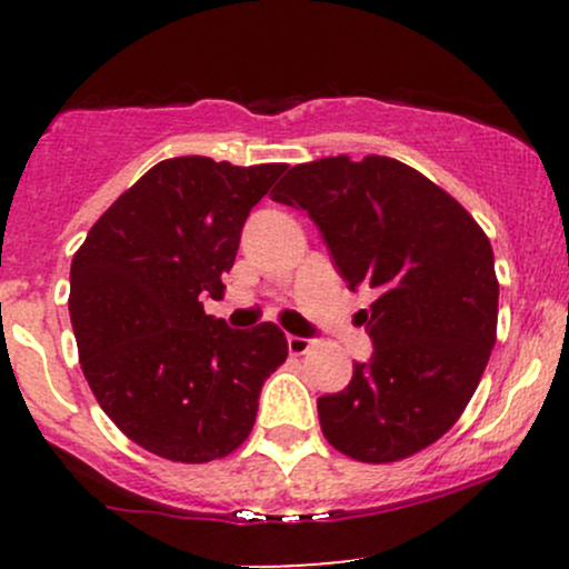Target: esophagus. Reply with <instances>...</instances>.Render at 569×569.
I'll return each mask as SVG.
<instances>
[{"instance_id":"1","label":"esophagus","mask_w":569,"mask_h":569,"mask_svg":"<svg viewBox=\"0 0 569 569\" xmlns=\"http://www.w3.org/2000/svg\"><path fill=\"white\" fill-rule=\"evenodd\" d=\"M286 342H289V352H291V356H305L307 350H312V345H316V339L289 335V337H286Z\"/></svg>"}]
</instances>
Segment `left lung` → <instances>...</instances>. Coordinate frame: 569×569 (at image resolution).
<instances>
[{"mask_svg":"<svg viewBox=\"0 0 569 569\" xmlns=\"http://www.w3.org/2000/svg\"><path fill=\"white\" fill-rule=\"evenodd\" d=\"M272 200L318 224L339 276L377 299L358 312L375 352L318 398L326 441L396 462L439 441L471 401L498 337V278L471 213L415 168L348 154L293 166Z\"/></svg>","mask_w":569,"mask_h":569,"instance_id":"left-lung-1","label":"left lung"}]
</instances>
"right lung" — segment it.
Here are the masks:
<instances>
[{
	"instance_id": "obj_1",
	"label": "right lung",
	"mask_w": 569,
	"mask_h": 569,
	"mask_svg": "<svg viewBox=\"0 0 569 569\" xmlns=\"http://www.w3.org/2000/svg\"><path fill=\"white\" fill-rule=\"evenodd\" d=\"M286 168L162 160L107 208L71 259L82 375L147 452L211 462L251 433L289 342L276 323L230 329L206 316L202 299H221L248 213Z\"/></svg>"
}]
</instances>
